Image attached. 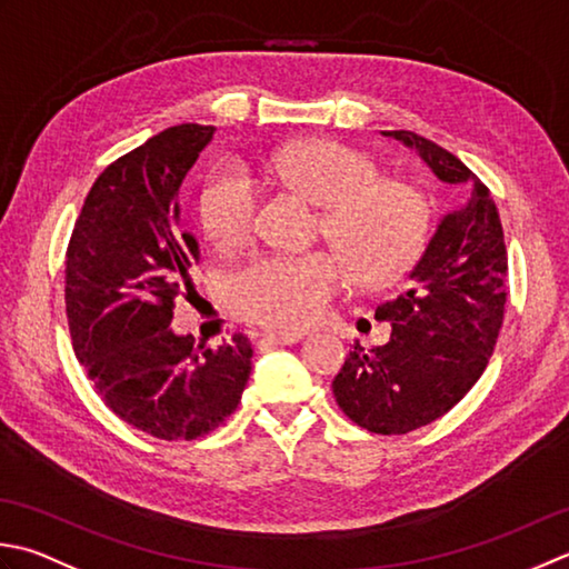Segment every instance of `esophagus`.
Returning a JSON list of instances; mask_svg holds the SVG:
<instances>
[{
	"label": "esophagus",
	"mask_w": 569,
	"mask_h": 569,
	"mask_svg": "<svg viewBox=\"0 0 569 569\" xmlns=\"http://www.w3.org/2000/svg\"><path fill=\"white\" fill-rule=\"evenodd\" d=\"M303 338V332H288V330H266L263 340L269 345H293Z\"/></svg>",
	"instance_id": "1"
}]
</instances>
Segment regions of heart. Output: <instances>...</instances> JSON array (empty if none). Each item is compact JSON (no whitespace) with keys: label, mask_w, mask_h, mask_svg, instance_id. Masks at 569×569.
I'll use <instances>...</instances> for the list:
<instances>
[{"label":"heart","mask_w":569,"mask_h":569,"mask_svg":"<svg viewBox=\"0 0 569 569\" xmlns=\"http://www.w3.org/2000/svg\"><path fill=\"white\" fill-rule=\"evenodd\" d=\"M261 167L322 204L320 233L346 256L322 249L241 263L229 278L231 303L241 316L273 328H308L352 283L355 271L367 283L389 281L425 247L427 199L405 182L382 180L380 167L360 150L330 140L291 142L263 158ZM259 199V182L241 164L219 167L202 192L207 237L219 249L247 241Z\"/></svg>","instance_id":"1"}]
</instances>
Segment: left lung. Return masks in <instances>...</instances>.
I'll list each match as a JSON object with an SVG mask.
<instances>
[{"label":"left lung","mask_w":569,"mask_h":569,"mask_svg":"<svg viewBox=\"0 0 569 569\" xmlns=\"http://www.w3.org/2000/svg\"><path fill=\"white\" fill-rule=\"evenodd\" d=\"M385 136L417 148L439 180L469 192L439 221L405 291L375 308L392 326L389 340L372 350L355 342L332 380L345 417L392 437L447 415L483 375L503 326L508 253L491 189L469 167L411 130Z\"/></svg>","instance_id":"obj_1"}]
</instances>
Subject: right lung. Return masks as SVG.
<instances>
[{"label": "right lung", "mask_w": 569, "mask_h": 569, "mask_svg": "<svg viewBox=\"0 0 569 569\" xmlns=\"http://www.w3.org/2000/svg\"><path fill=\"white\" fill-rule=\"evenodd\" d=\"M211 136V126L182 122L108 164L66 249L76 358L116 417L164 441L224 425L251 375L243 332L209 348L170 328L199 263L182 224V182Z\"/></svg>", "instance_id": "1"}]
</instances>
